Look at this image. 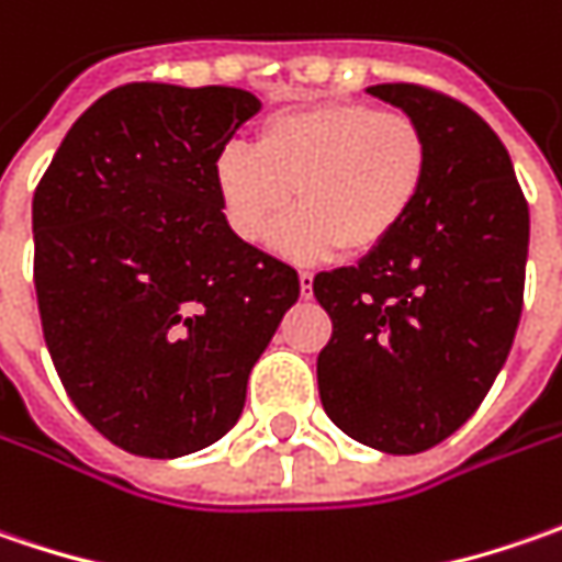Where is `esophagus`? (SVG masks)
<instances>
[{
  "label": "esophagus",
  "instance_id": "1",
  "mask_svg": "<svg viewBox=\"0 0 562 562\" xmlns=\"http://www.w3.org/2000/svg\"><path fill=\"white\" fill-rule=\"evenodd\" d=\"M299 285H302V295H311V289H314V273L311 270H299Z\"/></svg>",
  "mask_w": 562,
  "mask_h": 562
}]
</instances>
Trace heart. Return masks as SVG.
<instances>
[{"instance_id": "b5f03b06", "label": "heart", "mask_w": 562, "mask_h": 562, "mask_svg": "<svg viewBox=\"0 0 562 562\" xmlns=\"http://www.w3.org/2000/svg\"><path fill=\"white\" fill-rule=\"evenodd\" d=\"M430 179V137L403 110L321 100L270 115L255 147L226 144L213 159V191L226 229L295 260L371 255L415 213Z\"/></svg>"}]
</instances>
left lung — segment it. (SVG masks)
Returning <instances> with one entry per match:
<instances>
[{
	"label": "left lung",
	"mask_w": 562,
	"mask_h": 562,
	"mask_svg": "<svg viewBox=\"0 0 562 562\" xmlns=\"http://www.w3.org/2000/svg\"><path fill=\"white\" fill-rule=\"evenodd\" d=\"M425 125L430 179L415 213L355 267L314 277L333 321L317 355L329 422L408 456L465 425L522 317L528 204L491 125L440 90L368 87Z\"/></svg>",
	"instance_id": "obj_1"
}]
</instances>
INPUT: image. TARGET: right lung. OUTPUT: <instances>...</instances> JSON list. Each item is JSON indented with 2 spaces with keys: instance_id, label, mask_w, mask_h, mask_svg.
<instances>
[{
  "instance_id": "obj_1",
  "label": "right lung",
  "mask_w": 562,
  "mask_h": 562,
  "mask_svg": "<svg viewBox=\"0 0 562 562\" xmlns=\"http://www.w3.org/2000/svg\"><path fill=\"white\" fill-rule=\"evenodd\" d=\"M260 110L238 87L125 85L71 125L34 191V285L61 386L125 452L216 443L299 302V273L238 241L213 159Z\"/></svg>"
}]
</instances>
